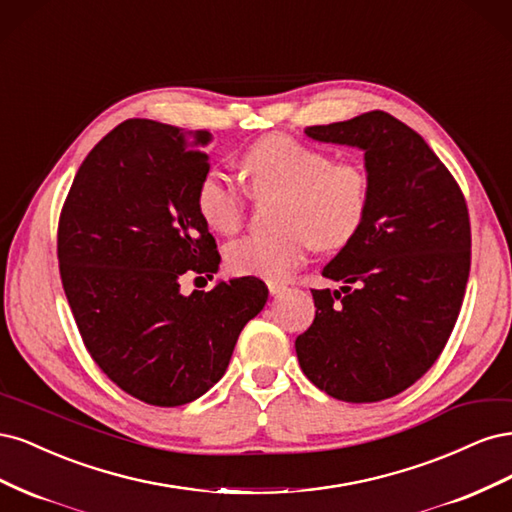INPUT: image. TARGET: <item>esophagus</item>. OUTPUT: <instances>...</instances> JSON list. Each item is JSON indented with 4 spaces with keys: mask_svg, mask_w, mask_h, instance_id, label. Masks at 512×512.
<instances>
[{
    "mask_svg": "<svg viewBox=\"0 0 512 512\" xmlns=\"http://www.w3.org/2000/svg\"><path fill=\"white\" fill-rule=\"evenodd\" d=\"M269 292H271V297H280V294L286 292V286L280 282H269Z\"/></svg>",
    "mask_w": 512,
    "mask_h": 512,
    "instance_id": "esophagus-1",
    "label": "esophagus"
}]
</instances>
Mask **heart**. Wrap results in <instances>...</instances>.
Segmentation results:
<instances>
[{"label":"heart","instance_id":"heart-1","mask_svg":"<svg viewBox=\"0 0 512 512\" xmlns=\"http://www.w3.org/2000/svg\"><path fill=\"white\" fill-rule=\"evenodd\" d=\"M254 196H280L273 235L243 237L228 245L226 262L237 275L282 282L301 265L309 243L324 252L342 250L359 235L369 211V177L354 162L267 134L239 160ZM196 209L220 235L237 232L245 218V192L220 170H209L196 188Z\"/></svg>","mask_w":512,"mask_h":512}]
</instances>
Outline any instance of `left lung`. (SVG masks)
<instances>
[{
  "instance_id": "obj_1",
  "label": "left lung",
  "mask_w": 512,
  "mask_h": 512,
  "mask_svg": "<svg viewBox=\"0 0 512 512\" xmlns=\"http://www.w3.org/2000/svg\"><path fill=\"white\" fill-rule=\"evenodd\" d=\"M318 143L361 149L365 224L312 290L316 318L297 337L303 374L327 395L389 399L436 363L470 275V218L459 185L421 134L384 111L305 128Z\"/></svg>"
}]
</instances>
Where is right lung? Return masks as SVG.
I'll return each mask as SVG.
<instances>
[{
  "label": "right lung",
  "instance_id": "add662e5",
  "mask_svg": "<svg viewBox=\"0 0 512 512\" xmlns=\"http://www.w3.org/2000/svg\"><path fill=\"white\" fill-rule=\"evenodd\" d=\"M211 138L123 121L89 151L61 211L57 256L76 327L104 374L151 406L205 395L269 297L258 277L181 292L185 273L213 280L220 269L196 209Z\"/></svg>",
  "mask_w": 512,
  "mask_h": 512
}]
</instances>
